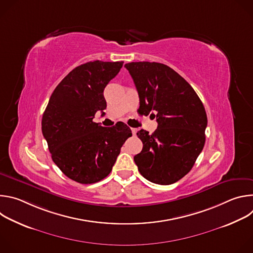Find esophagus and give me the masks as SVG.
Wrapping results in <instances>:
<instances>
[{
    "instance_id": "esophagus-1",
    "label": "esophagus",
    "mask_w": 253,
    "mask_h": 253,
    "mask_svg": "<svg viewBox=\"0 0 253 253\" xmlns=\"http://www.w3.org/2000/svg\"><path fill=\"white\" fill-rule=\"evenodd\" d=\"M131 131H132V134H133V135H135V134H136L137 129H135V128H131Z\"/></svg>"
}]
</instances>
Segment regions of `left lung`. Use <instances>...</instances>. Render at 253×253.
I'll list each match as a JSON object with an SVG mask.
<instances>
[{
	"instance_id": "8db88e82",
	"label": "left lung",
	"mask_w": 253,
	"mask_h": 253,
	"mask_svg": "<svg viewBox=\"0 0 253 253\" xmlns=\"http://www.w3.org/2000/svg\"><path fill=\"white\" fill-rule=\"evenodd\" d=\"M125 68L138 91L139 109L156 117L158 123L151 135L143 129L137 132L143 149L134 161L149 181L175 183L191 170L203 149L207 126L204 106L190 84L167 65L132 62Z\"/></svg>"
}]
</instances>
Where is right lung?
Masks as SVG:
<instances>
[{
	"label": "right lung",
	"instance_id": "right-lung-1",
	"mask_svg": "<svg viewBox=\"0 0 253 253\" xmlns=\"http://www.w3.org/2000/svg\"><path fill=\"white\" fill-rule=\"evenodd\" d=\"M123 62L93 61L76 67L52 93L42 132L54 163L70 179L96 183L109 175L124 142L132 136L124 123L102 127L93 121L106 109L103 92Z\"/></svg>",
	"mask_w": 253,
	"mask_h": 253
}]
</instances>
